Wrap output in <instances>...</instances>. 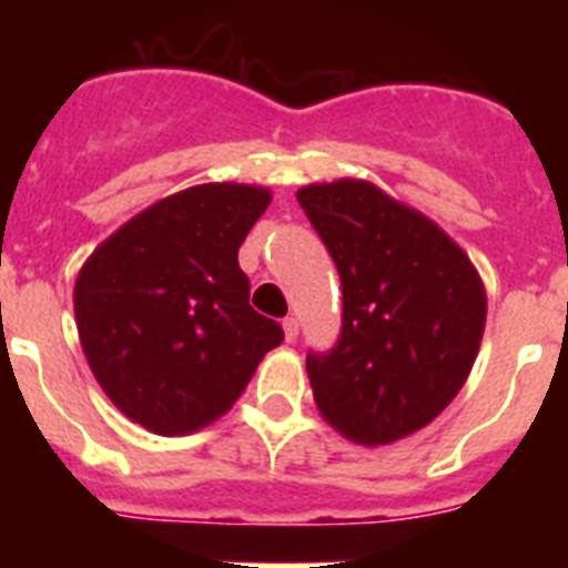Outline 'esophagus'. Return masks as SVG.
I'll list each match as a JSON object with an SVG mask.
<instances>
[{
    "instance_id": "esophagus-1",
    "label": "esophagus",
    "mask_w": 568,
    "mask_h": 568,
    "mask_svg": "<svg viewBox=\"0 0 568 568\" xmlns=\"http://www.w3.org/2000/svg\"><path fill=\"white\" fill-rule=\"evenodd\" d=\"M284 335H287V341L298 338V318H293V315L284 318Z\"/></svg>"
}]
</instances>
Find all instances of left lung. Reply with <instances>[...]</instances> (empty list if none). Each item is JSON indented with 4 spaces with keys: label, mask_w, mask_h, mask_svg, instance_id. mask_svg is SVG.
Returning a JSON list of instances; mask_svg holds the SVG:
<instances>
[{
    "label": "left lung",
    "mask_w": 568,
    "mask_h": 568,
    "mask_svg": "<svg viewBox=\"0 0 568 568\" xmlns=\"http://www.w3.org/2000/svg\"><path fill=\"white\" fill-rule=\"evenodd\" d=\"M341 275V333L307 353L321 415L366 446L438 418L460 393L486 324L478 273L438 224L378 187L341 179L298 190Z\"/></svg>",
    "instance_id": "1"
}]
</instances>
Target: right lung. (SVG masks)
I'll list each match as a JSON object with an SVG mask.
<instances>
[{"mask_svg": "<svg viewBox=\"0 0 568 568\" xmlns=\"http://www.w3.org/2000/svg\"><path fill=\"white\" fill-rule=\"evenodd\" d=\"M247 184H202L115 230L77 278L88 364L130 420L187 435L224 415L284 341L250 307L239 247L267 210Z\"/></svg>", "mask_w": 568, "mask_h": 568, "instance_id": "obj_1", "label": "right lung"}]
</instances>
